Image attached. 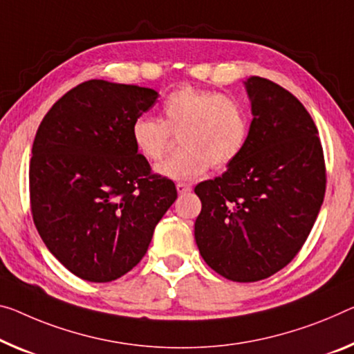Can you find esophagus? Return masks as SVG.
Masks as SVG:
<instances>
[{
  "instance_id": "esophagus-1",
  "label": "esophagus",
  "mask_w": 354,
  "mask_h": 354,
  "mask_svg": "<svg viewBox=\"0 0 354 354\" xmlns=\"http://www.w3.org/2000/svg\"><path fill=\"white\" fill-rule=\"evenodd\" d=\"M177 192H178V194H187V193L192 192V185L185 183V182H178L177 183Z\"/></svg>"
}]
</instances>
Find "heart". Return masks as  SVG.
Listing matches in <instances>:
<instances>
[{
	"instance_id": "1",
	"label": "heart",
	"mask_w": 354,
	"mask_h": 354,
	"mask_svg": "<svg viewBox=\"0 0 354 354\" xmlns=\"http://www.w3.org/2000/svg\"><path fill=\"white\" fill-rule=\"evenodd\" d=\"M162 120L140 115L131 123V140L142 158L158 161L178 136L183 151L156 166V172L171 180L192 182L232 165L245 150L252 120L247 106L236 96L220 91L178 86L161 104Z\"/></svg>"
}]
</instances>
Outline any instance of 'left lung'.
Listing matches in <instances>:
<instances>
[{
    "label": "left lung",
    "mask_w": 354,
    "mask_h": 354,
    "mask_svg": "<svg viewBox=\"0 0 354 354\" xmlns=\"http://www.w3.org/2000/svg\"><path fill=\"white\" fill-rule=\"evenodd\" d=\"M252 128L245 150L214 180L196 185L203 210L194 239L227 280H264L290 264L322 209L326 166L318 129L295 95L247 79Z\"/></svg>",
    "instance_id": "8db88e82"
}]
</instances>
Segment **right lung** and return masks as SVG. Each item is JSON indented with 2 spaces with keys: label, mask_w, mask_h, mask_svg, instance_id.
<instances>
[{
  "label": "right lung",
  "mask_w": 354,
  "mask_h": 354,
  "mask_svg": "<svg viewBox=\"0 0 354 354\" xmlns=\"http://www.w3.org/2000/svg\"><path fill=\"white\" fill-rule=\"evenodd\" d=\"M156 97L144 86L86 80L37 128L32 221L53 257L80 279L106 283L131 270L177 199L174 182L151 172L131 140V123Z\"/></svg>",
  "instance_id": "obj_1"
}]
</instances>
